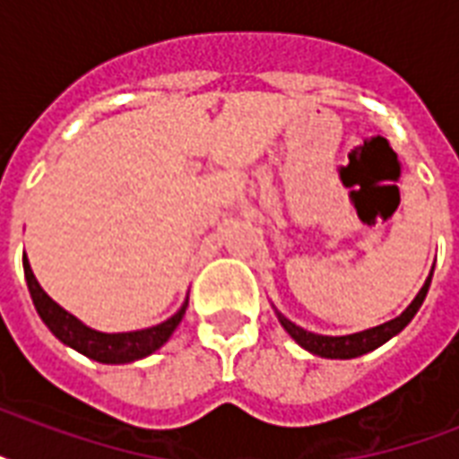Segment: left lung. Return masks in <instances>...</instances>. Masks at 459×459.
<instances>
[{
    "label": "left lung",
    "mask_w": 459,
    "mask_h": 459,
    "mask_svg": "<svg viewBox=\"0 0 459 459\" xmlns=\"http://www.w3.org/2000/svg\"><path fill=\"white\" fill-rule=\"evenodd\" d=\"M431 276H434V266H431V272H429V279L424 281V286L417 293L407 309L395 319L385 321V324H378L374 328H367V331H357V333L350 335H321V333H312V331H307V328L298 326L293 321L283 316V314L273 307V312L279 316L281 326L286 328V333L293 338L300 348H305L307 352H312V355L326 357V359H352V357L367 355L371 350L381 348L384 342H388L393 335H398L403 328L414 319V314L420 312L421 302L427 298L429 286H431Z\"/></svg>",
    "instance_id": "1"
}]
</instances>
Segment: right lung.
<instances>
[{"mask_svg": "<svg viewBox=\"0 0 459 459\" xmlns=\"http://www.w3.org/2000/svg\"><path fill=\"white\" fill-rule=\"evenodd\" d=\"M23 272L28 290H30L32 305L38 309L39 319L45 321V326L64 345H68L75 352H81V355L102 364H128L157 352L171 338L173 331L178 328V324L183 321V314L187 309L186 298V302L180 305L178 312L169 316L166 321H161V324H157V326L140 328V331H124V333H104V331H97V328L82 324L78 316H74L64 307L56 305L38 283L28 257H23Z\"/></svg>", "mask_w": 459, "mask_h": 459, "instance_id": "obj_1", "label": "right lung"}]
</instances>
